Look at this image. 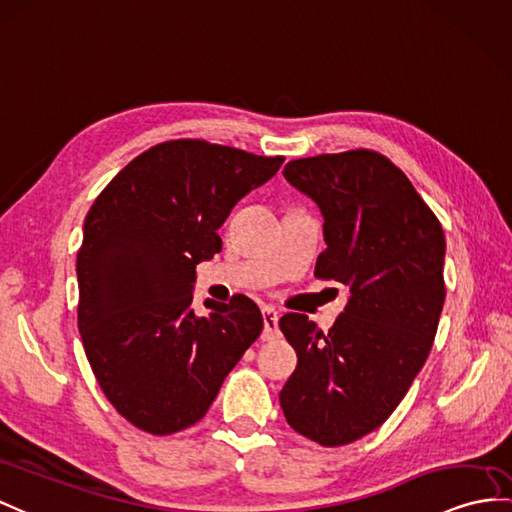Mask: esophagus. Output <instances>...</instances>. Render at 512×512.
<instances>
[{"mask_svg":"<svg viewBox=\"0 0 512 512\" xmlns=\"http://www.w3.org/2000/svg\"><path fill=\"white\" fill-rule=\"evenodd\" d=\"M278 321H280V313H278V310H273V308H265V310H263V323H265L263 336H265L267 341H269V339H276V336L280 334Z\"/></svg>","mask_w":512,"mask_h":512,"instance_id":"esophagus-1","label":"esophagus"}]
</instances>
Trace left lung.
I'll return each mask as SVG.
<instances>
[{"label":"left lung","mask_w":512,"mask_h":512,"mask_svg":"<svg viewBox=\"0 0 512 512\" xmlns=\"http://www.w3.org/2000/svg\"><path fill=\"white\" fill-rule=\"evenodd\" d=\"M284 178L323 215L315 276L350 286V299L328 332L306 315L280 319L297 352L280 406L295 432L339 447L382 426L426 363L445 302V236L402 169L371 149L297 158Z\"/></svg>","instance_id":"obj_1"}]
</instances>
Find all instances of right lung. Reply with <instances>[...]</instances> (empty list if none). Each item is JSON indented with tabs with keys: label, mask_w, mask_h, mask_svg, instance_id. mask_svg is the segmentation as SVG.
Wrapping results in <instances>:
<instances>
[{
	"label": "right lung",
	"mask_w": 512,
	"mask_h": 512,
	"mask_svg": "<svg viewBox=\"0 0 512 512\" xmlns=\"http://www.w3.org/2000/svg\"><path fill=\"white\" fill-rule=\"evenodd\" d=\"M282 156L199 139L165 141L97 195L78 249V328L108 402L143 432L191 428L263 332L245 295L193 304L195 267L221 252L217 230Z\"/></svg>",
	"instance_id": "add662e5"
}]
</instances>
